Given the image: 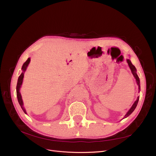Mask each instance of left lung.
Masks as SVG:
<instances>
[{
    "mask_svg": "<svg viewBox=\"0 0 156 156\" xmlns=\"http://www.w3.org/2000/svg\"><path fill=\"white\" fill-rule=\"evenodd\" d=\"M127 62H128V66H129V67H130V69H131V72H132V74H133V76H134V77L136 78L137 84L138 87H139V92H140V80H139V77H138V76H137V74L136 73V67L134 66L133 65V64H132V62H131V61H130V59H127ZM139 99V97H137V100H136L135 102H134V103L133 104L132 106L131 107L130 109L128 111V112L126 113V114L125 115L124 118H126V117L129 116V115L132 114V113L133 112V110L136 109V106H137V103H138Z\"/></svg>",
    "mask_w": 156,
    "mask_h": 156,
    "instance_id": "obj_1",
    "label": "left lung"
}]
</instances>
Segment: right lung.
Returning <instances> with one entry per match:
<instances>
[{
    "mask_svg": "<svg viewBox=\"0 0 156 156\" xmlns=\"http://www.w3.org/2000/svg\"><path fill=\"white\" fill-rule=\"evenodd\" d=\"M30 62V58H28V59H27V61L23 64V65L22 66L23 72H22V73L20 74V76L19 77L17 84V89H16V90H17V97L20 106H21V108H22L23 110L24 111L25 114H26V111L24 107L23 106V99H22V96H21V94H20V87H21V85H22V84H23L24 72L26 70V68H27V67H28Z\"/></svg>",
    "mask_w": 156,
    "mask_h": 156,
    "instance_id": "1",
    "label": "right lung"
}]
</instances>
